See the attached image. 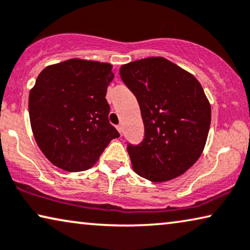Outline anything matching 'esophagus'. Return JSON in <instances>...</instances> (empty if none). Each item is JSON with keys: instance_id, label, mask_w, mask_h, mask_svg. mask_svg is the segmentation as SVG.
Segmentation results:
<instances>
[{"instance_id": "obj_1", "label": "esophagus", "mask_w": 250, "mask_h": 250, "mask_svg": "<svg viewBox=\"0 0 250 250\" xmlns=\"http://www.w3.org/2000/svg\"><path fill=\"white\" fill-rule=\"evenodd\" d=\"M116 128H117V131L119 132V134H121V135H122V134H123V126L122 125H117Z\"/></svg>"}]
</instances>
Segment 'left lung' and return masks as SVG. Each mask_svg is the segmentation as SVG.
<instances>
[{"mask_svg": "<svg viewBox=\"0 0 250 250\" xmlns=\"http://www.w3.org/2000/svg\"><path fill=\"white\" fill-rule=\"evenodd\" d=\"M119 74L139 103L144 139L127 144L133 169L151 182L183 175L204 150L211 106L194 75L164 57L123 65Z\"/></svg>", "mask_w": 250, "mask_h": 250, "instance_id": "obj_1", "label": "left lung"}]
</instances>
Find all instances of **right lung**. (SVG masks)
Returning <instances> with one entry per match:
<instances>
[{"instance_id": "right-lung-1", "label": "right lung", "mask_w": 250, "mask_h": 250, "mask_svg": "<svg viewBox=\"0 0 250 250\" xmlns=\"http://www.w3.org/2000/svg\"><path fill=\"white\" fill-rule=\"evenodd\" d=\"M111 65L68 60L47 66L29 93L35 140L45 157L71 172L91 168L119 133L109 123Z\"/></svg>"}]
</instances>
